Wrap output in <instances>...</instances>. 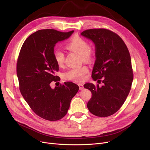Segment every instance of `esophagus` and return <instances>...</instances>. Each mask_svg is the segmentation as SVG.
<instances>
[{"label": "esophagus", "mask_w": 150, "mask_h": 150, "mask_svg": "<svg viewBox=\"0 0 150 150\" xmlns=\"http://www.w3.org/2000/svg\"><path fill=\"white\" fill-rule=\"evenodd\" d=\"M78 86H79V88H80V90H81L84 88V86H83V84H81V83H80L78 84Z\"/></svg>", "instance_id": "34e87169"}]
</instances>
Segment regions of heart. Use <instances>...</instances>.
<instances>
[{
	"label": "heart",
	"mask_w": 150,
	"mask_h": 150,
	"mask_svg": "<svg viewBox=\"0 0 150 150\" xmlns=\"http://www.w3.org/2000/svg\"><path fill=\"white\" fill-rule=\"evenodd\" d=\"M66 49L69 51L81 55L83 61H91L93 57V52L89 47L88 42L80 36H74L66 44ZM53 58L57 64L61 66L64 64L65 56L61 50H54L53 53ZM89 72L87 66L72 68L65 72L63 76L66 80L75 82H83L86 79V75Z\"/></svg>",
	"instance_id": "obj_1"
}]
</instances>
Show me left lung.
I'll return each mask as SVG.
<instances>
[{
  "instance_id": "8db88e82",
  "label": "left lung",
  "mask_w": 150,
  "mask_h": 150,
  "mask_svg": "<svg viewBox=\"0 0 150 150\" xmlns=\"http://www.w3.org/2000/svg\"><path fill=\"white\" fill-rule=\"evenodd\" d=\"M81 35L95 44L96 60L92 78L103 83L101 86L84 85L92 93L87 106L93 115L108 117L122 107L130 92L133 80L130 54L122 39L109 30L88 29Z\"/></svg>"
}]
</instances>
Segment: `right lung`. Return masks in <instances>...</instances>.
I'll return each mask as SVG.
<instances>
[{
	"instance_id": "1",
	"label": "right lung",
	"mask_w": 150,
	"mask_h": 150,
	"mask_svg": "<svg viewBox=\"0 0 150 150\" xmlns=\"http://www.w3.org/2000/svg\"><path fill=\"white\" fill-rule=\"evenodd\" d=\"M74 31L38 30L26 39L19 52L16 72L20 92L32 111L45 120L57 121L64 117L79 89L72 82H64L54 89L50 85L60 80L54 75L59 66L53 58L54 47Z\"/></svg>"
}]
</instances>
